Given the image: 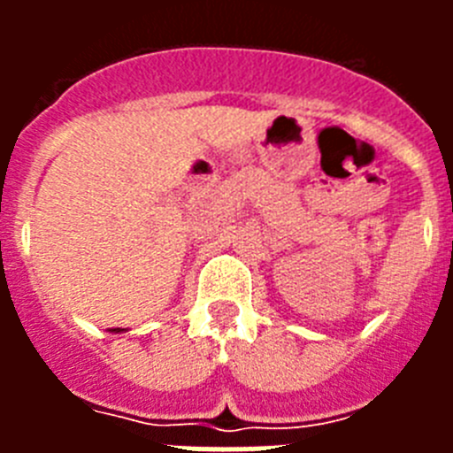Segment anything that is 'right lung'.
Listing matches in <instances>:
<instances>
[{
	"mask_svg": "<svg viewBox=\"0 0 453 453\" xmlns=\"http://www.w3.org/2000/svg\"><path fill=\"white\" fill-rule=\"evenodd\" d=\"M111 331H113V334H119V331H124V329H111Z\"/></svg>",
	"mask_w": 453,
	"mask_h": 453,
	"instance_id": "obj_1",
	"label": "right lung"
}]
</instances>
